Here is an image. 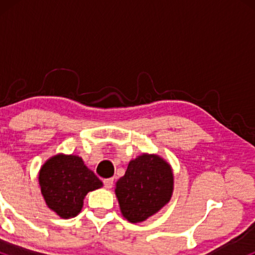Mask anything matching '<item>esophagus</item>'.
Segmentation results:
<instances>
[{
  "label": "esophagus",
  "instance_id": "obj_1",
  "mask_svg": "<svg viewBox=\"0 0 255 255\" xmlns=\"http://www.w3.org/2000/svg\"><path fill=\"white\" fill-rule=\"evenodd\" d=\"M103 183H104L105 188L110 189L111 187H113V184H114V180H113V178H105V180L103 181Z\"/></svg>",
  "mask_w": 255,
  "mask_h": 255
}]
</instances>
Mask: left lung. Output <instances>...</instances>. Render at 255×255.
Segmentation results:
<instances>
[{"instance_id": "left-lung-1", "label": "left lung", "mask_w": 255, "mask_h": 255, "mask_svg": "<svg viewBox=\"0 0 255 255\" xmlns=\"http://www.w3.org/2000/svg\"><path fill=\"white\" fill-rule=\"evenodd\" d=\"M172 189L170 164L157 154L142 153L130 160L125 176L116 182L115 193L124 217L139 223L170 201Z\"/></svg>"}]
</instances>
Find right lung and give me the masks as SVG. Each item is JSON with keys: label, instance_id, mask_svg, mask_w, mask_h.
Segmentation results:
<instances>
[{"label": "right lung", "instance_id": "1", "mask_svg": "<svg viewBox=\"0 0 255 255\" xmlns=\"http://www.w3.org/2000/svg\"><path fill=\"white\" fill-rule=\"evenodd\" d=\"M38 180L46 205L61 218L75 217L83 209L87 193L103 186L84 160L74 154L51 157L40 168Z\"/></svg>", "mask_w": 255, "mask_h": 255}]
</instances>
